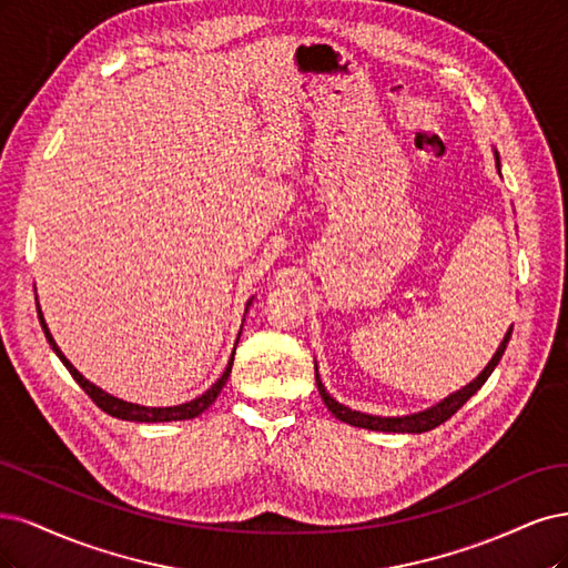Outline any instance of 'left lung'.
Listing matches in <instances>:
<instances>
[{
  "label": "left lung",
  "instance_id": "obj_1",
  "mask_svg": "<svg viewBox=\"0 0 568 568\" xmlns=\"http://www.w3.org/2000/svg\"><path fill=\"white\" fill-rule=\"evenodd\" d=\"M496 168L500 172L498 151H496ZM509 337H511V325H509V331L505 333V337H503L500 346L496 349V354H493V358L488 361V365L477 377H474L469 384H465L463 389L448 394L446 398L438 400V404H434L432 408L419 410V413L396 415V417H382V415L352 410L349 406L339 404V400H335L331 394H327L325 384H323V379L318 375V363H314V368H316V387H318V394L323 398V404L327 406V410H331L337 419H342V423H346V425L361 427V429H373V432H392V434H423V432H429V429H434L438 425H444L450 415H455L457 410H460L467 404V400L484 387L486 379L490 377V373L496 371V365L500 363V358H503V354L507 349Z\"/></svg>",
  "mask_w": 568,
  "mask_h": 568
}]
</instances>
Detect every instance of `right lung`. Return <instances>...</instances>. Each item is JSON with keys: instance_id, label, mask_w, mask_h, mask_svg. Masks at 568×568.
<instances>
[{"instance_id": "1", "label": "right lung", "mask_w": 568, "mask_h": 568, "mask_svg": "<svg viewBox=\"0 0 568 568\" xmlns=\"http://www.w3.org/2000/svg\"><path fill=\"white\" fill-rule=\"evenodd\" d=\"M34 300H38V297H34ZM252 302H254V297H250V302H247V306H245V314H247V308L252 306ZM38 316H40V323H42V331H44V335H47V342L51 344L53 354H57V356L61 358V363L65 365L68 373L72 375V379H75V382L80 384V387L89 394V398L94 400V404H97L103 413L113 415V417H118V419H126V423H176V419H193V417H197L200 413H205V410L214 404L219 394H222L224 384L229 382L231 368H233L235 346H233V354H231V358H229V365H226V371L222 373V377H219V379L212 384V387H210L205 394H200L197 398L186 400V404H179V406H168V408H153V406L130 404V400H122V398H118V396H113V394L103 392L101 387H97L94 382H89V379L75 368V365H72V363L63 356V352L59 349L57 339H53L51 333H49V325H47V321H44L40 302H38ZM243 321H245V318H243ZM241 331H243V327H241ZM237 339H241V333H237ZM235 344H237V342H235Z\"/></svg>"}]
</instances>
